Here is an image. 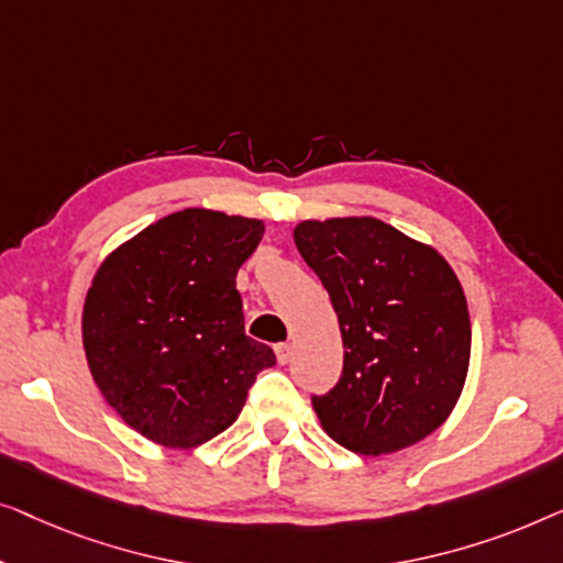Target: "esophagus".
Returning <instances> with one entry per match:
<instances>
[{
    "instance_id": "34e87169",
    "label": "esophagus",
    "mask_w": 563,
    "mask_h": 563,
    "mask_svg": "<svg viewBox=\"0 0 563 563\" xmlns=\"http://www.w3.org/2000/svg\"><path fill=\"white\" fill-rule=\"evenodd\" d=\"M275 357H278L280 364L290 360V344H275Z\"/></svg>"
}]
</instances>
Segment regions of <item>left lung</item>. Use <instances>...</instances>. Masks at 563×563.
Segmentation results:
<instances>
[{"instance_id":"1","label":"left lung","mask_w":563,"mask_h":563,"mask_svg":"<svg viewBox=\"0 0 563 563\" xmlns=\"http://www.w3.org/2000/svg\"><path fill=\"white\" fill-rule=\"evenodd\" d=\"M300 257L329 290L344 342L334 390L313 395L323 431L354 454L413 446L464 390L472 327L456 273L385 221H300Z\"/></svg>"}]
</instances>
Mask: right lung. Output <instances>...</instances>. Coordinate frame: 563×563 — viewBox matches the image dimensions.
I'll use <instances>...</instances> for the list:
<instances>
[{"mask_svg": "<svg viewBox=\"0 0 563 563\" xmlns=\"http://www.w3.org/2000/svg\"><path fill=\"white\" fill-rule=\"evenodd\" d=\"M260 219L184 209L107 255L84 300V352L122 421L170 449L219 437L275 354L244 334L236 271Z\"/></svg>", "mask_w": 563, "mask_h": 563, "instance_id": "1", "label": "right lung"}]
</instances>
